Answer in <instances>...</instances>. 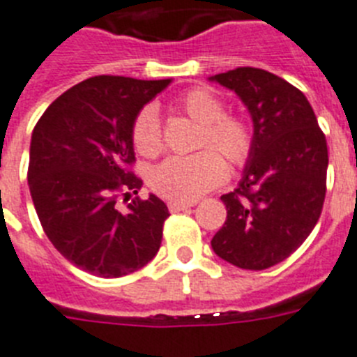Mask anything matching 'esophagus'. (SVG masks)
I'll use <instances>...</instances> for the list:
<instances>
[{"mask_svg":"<svg viewBox=\"0 0 357 357\" xmlns=\"http://www.w3.org/2000/svg\"><path fill=\"white\" fill-rule=\"evenodd\" d=\"M194 206V203H183V202H169V211L170 212H181V211H187Z\"/></svg>","mask_w":357,"mask_h":357,"instance_id":"34e87169","label":"esophagus"}]
</instances>
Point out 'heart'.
Returning <instances> with one entry per match:
<instances>
[{"instance_id": "1", "label": "heart", "mask_w": 357, "mask_h": 357, "mask_svg": "<svg viewBox=\"0 0 357 357\" xmlns=\"http://www.w3.org/2000/svg\"><path fill=\"white\" fill-rule=\"evenodd\" d=\"M179 107L203 125L199 146H212L229 163L243 165L252 151V136L241 119L225 116L220 98L203 89H194L179 100ZM132 143L143 155L161 151L160 118L154 107H145L132 125ZM214 151L192 155H172L151 172V187L172 202H194L211 188L218 187L227 176V165Z\"/></svg>"}]
</instances>
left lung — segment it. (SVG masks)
Segmentation results:
<instances>
[{
	"mask_svg": "<svg viewBox=\"0 0 357 357\" xmlns=\"http://www.w3.org/2000/svg\"><path fill=\"white\" fill-rule=\"evenodd\" d=\"M236 92L252 118V151L234 192L223 194L227 221L211 245L239 268L278 265L303 243L321 214L328 151L301 91L261 68L208 77Z\"/></svg>",
	"mask_w": 357,
	"mask_h": 357,
	"instance_id": "left-lung-1",
	"label": "left lung"
}]
</instances>
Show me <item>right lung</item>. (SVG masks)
Segmentation results:
<instances>
[{
	"mask_svg": "<svg viewBox=\"0 0 357 357\" xmlns=\"http://www.w3.org/2000/svg\"><path fill=\"white\" fill-rule=\"evenodd\" d=\"M172 79L94 76L49 105L34 127L29 188L47 238L63 257L100 278H121L160 250L169 208L160 197H134L127 212L118 196L137 194L134 119Z\"/></svg>",
	"mask_w": 357,
	"mask_h": 357,
	"instance_id": "right-lung-1",
	"label": "right lung"
}]
</instances>
